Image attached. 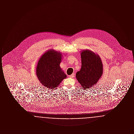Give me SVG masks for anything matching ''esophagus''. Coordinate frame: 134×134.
I'll list each match as a JSON object with an SVG mask.
<instances>
[{
	"mask_svg": "<svg viewBox=\"0 0 134 134\" xmlns=\"http://www.w3.org/2000/svg\"><path fill=\"white\" fill-rule=\"evenodd\" d=\"M74 75H75V74H74V73H73V74H72L71 75L69 76V77H70V78H73V77H74Z\"/></svg>",
	"mask_w": 134,
	"mask_h": 134,
	"instance_id": "1",
	"label": "esophagus"
}]
</instances>
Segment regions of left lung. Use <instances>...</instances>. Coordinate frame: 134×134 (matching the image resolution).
<instances>
[{
    "label": "left lung",
    "instance_id": "1",
    "mask_svg": "<svg viewBox=\"0 0 134 134\" xmlns=\"http://www.w3.org/2000/svg\"><path fill=\"white\" fill-rule=\"evenodd\" d=\"M81 68L76 74L82 88L88 89L96 85L103 73V65L98 54L89 50L81 52Z\"/></svg>",
    "mask_w": 134,
    "mask_h": 134
}]
</instances>
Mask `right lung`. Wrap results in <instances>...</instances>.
Listing matches in <instances>:
<instances>
[{
	"mask_svg": "<svg viewBox=\"0 0 134 134\" xmlns=\"http://www.w3.org/2000/svg\"><path fill=\"white\" fill-rule=\"evenodd\" d=\"M62 54L60 52L49 50L38 60L36 74L40 82L49 88H56L67 77L60 66Z\"/></svg>",
	"mask_w": 134,
	"mask_h": 134,
	"instance_id": "obj_1",
	"label": "right lung"
}]
</instances>
